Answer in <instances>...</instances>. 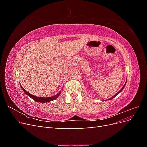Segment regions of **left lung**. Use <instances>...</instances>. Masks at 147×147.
Returning <instances> with one entry per match:
<instances>
[{"mask_svg":"<svg viewBox=\"0 0 147 147\" xmlns=\"http://www.w3.org/2000/svg\"><path fill=\"white\" fill-rule=\"evenodd\" d=\"M126 83H125V84H124V86H123V88H121V90H119V91H118V92H117V94H115V96H113V97H111V98H110V99H107V100H111V99H113V98H114V97H116V96H117V95H118V94H119V92H121V91H122V90H123V89H124V86H125V85H126Z\"/></svg>","mask_w":147,"mask_h":147,"instance_id":"1","label":"left lung"}]
</instances>
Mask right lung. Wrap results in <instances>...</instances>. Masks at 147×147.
Masks as SVG:
<instances>
[{"mask_svg":"<svg viewBox=\"0 0 147 147\" xmlns=\"http://www.w3.org/2000/svg\"><path fill=\"white\" fill-rule=\"evenodd\" d=\"M21 88H22V90H23V91L26 93V94H27L28 96H29L30 97H31V98H32V99H34L35 101L38 102H42V103H44V102H50V101H51V100H53L56 99V98H57V97H58V96L60 95V94L61 93V91H60L59 92L57 93V94H56V95H55V96H51V97H37V96H34V95H32V94H30V93H29V92L26 91L24 90V89L23 87H22L21 86Z\"/></svg>","mask_w":147,"mask_h":147,"instance_id":"right-lung-1","label":"right lung"}]
</instances>
